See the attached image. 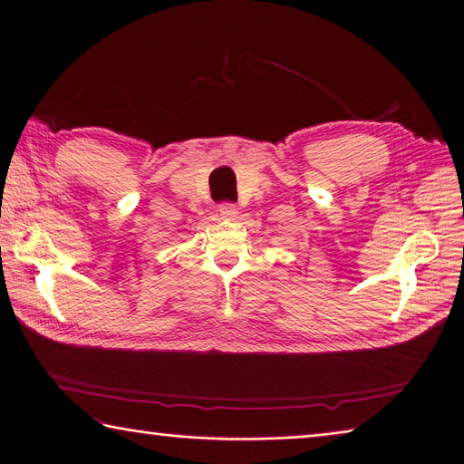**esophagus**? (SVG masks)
I'll return each mask as SVG.
<instances>
[{
    "mask_svg": "<svg viewBox=\"0 0 464 464\" xmlns=\"http://www.w3.org/2000/svg\"><path fill=\"white\" fill-rule=\"evenodd\" d=\"M218 212H219V216H221V218L233 219V218L237 216V206H235V204H231V202H223V204H219Z\"/></svg>",
    "mask_w": 464,
    "mask_h": 464,
    "instance_id": "1",
    "label": "esophagus"
}]
</instances>
